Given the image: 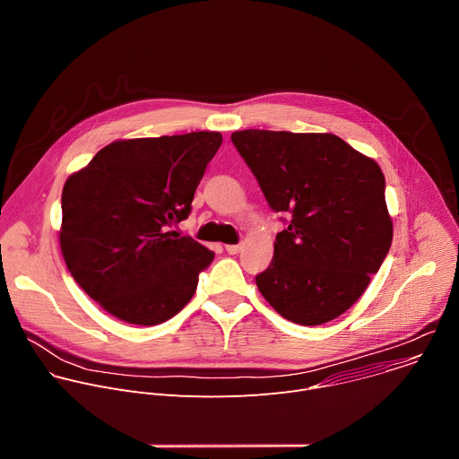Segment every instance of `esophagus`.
Instances as JSON below:
<instances>
[{
    "mask_svg": "<svg viewBox=\"0 0 459 459\" xmlns=\"http://www.w3.org/2000/svg\"><path fill=\"white\" fill-rule=\"evenodd\" d=\"M239 250H241V243L239 245H227V252L232 254V255L239 254Z\"/></svg>",
    "mask_w": 459,
    "mask_h": 459,
    "instance_id": "obj_1",
    "label": "esophagus"
}]
</instances>
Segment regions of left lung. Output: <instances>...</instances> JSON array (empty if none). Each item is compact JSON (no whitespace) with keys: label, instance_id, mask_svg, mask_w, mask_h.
<instances>
[{"label":"left lung","instance_id":"left-lung-1","mask_svg":"<svg viewBox=\"0 0 459 459\" xmlns=\"http://www.w3.org/2000/svg\"><path fill=\"white\" fill-rule=\"evenodd\" d=\"M274 212L287 214L255 285L298 325L342 316L365 292L392 243L385 176L334 134L239 130L230 136Z\"/></svg>","mask_w":459,"mask_h":459}]
</instances>
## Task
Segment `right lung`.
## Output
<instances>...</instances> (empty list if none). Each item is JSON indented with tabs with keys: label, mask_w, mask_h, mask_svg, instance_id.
<instances>
[{
	"label": "right lung",
	"mask_w": 459,
	"mask_h": 459,
	"mask_svg": "<svg viewBox=\"0 0 459 459\" xmlns=\"http://www.w3.org/2000/svg\"><path fill=\"white\" fill-rule=\"evenodd\" d=\"M220 133L116 142L61 194L59 243L76 283L107 312L158 325L194 296L214 252L169 230L188 218Z\"/></svg>",
	"instance_id": "right-lung-1"
}]
</instances>
